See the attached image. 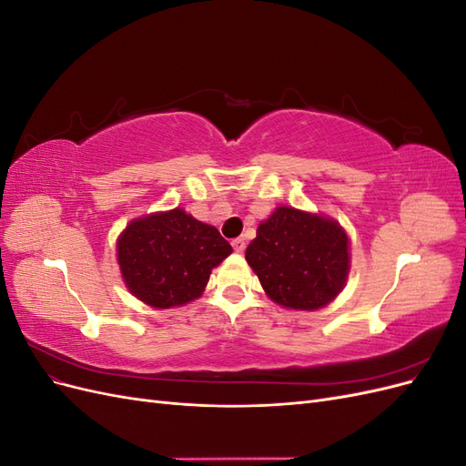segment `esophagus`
<instances>
[{
  "label": "esophagus",
  "mask_w": 466,
  "mask_h": 466,
  "mask_svg": "<svg viewBox=\"0 0 466 466\" xmlns=\"http://www.w3.org/2000/svg\"><path fill=\"white\" fill-rule=\"evenodd\" d=\"M231 245H233V248H235L237 252H243V250H245V247H247V243H245V238H243V237H237V238H233Z\"/></svg>",
  "instance_id": "1"
}]
</instances>
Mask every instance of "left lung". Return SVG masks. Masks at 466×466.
Listing matches in <instances>:
<instances>
[{"instance_id": "1", "label": "left lung", "mask_w": 466, "mask_h": 466, "mask_svg": "<svg viewBox=\"0 0 466 466\" xmlns=\"http://www.w3.org/2000/svg\"><path fill=\"white\" fill-rule=\"evenodd\" d=\"M245 258L270 299L313 311L344 288L348 237L332 219L281 206L258 225Z\"/></svg>"}]
</instances>
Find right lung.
<instances>
[{
    "label": "right lung",
    "mask_w": 466,
    "mask_h": 466,
    "mask_svg": "<svg viewBox=\"0 0 466 466\" xmlns=\"http://www.w3.org/2000/svg\"><path fill=\"white\" fill-rule=\"evenodd\" d=\"M231 252L216 228L178 208L132 221L118 238L126 286L137 299L157 309L200 298L211 268Z\"/></svg>",
    "instance_id": "obj_1"
}]
</instances>
